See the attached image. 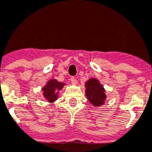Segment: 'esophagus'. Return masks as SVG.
I'll use <instances>...</instances> for the list:
<instances>
[{"instance_id":"obj_1","label":"esophagus","mask_w":152,"mask_h":152,"mask_svg":"<svg viewBox=\"0 0 152 152\" xmlns=\"http://www.w3.org/2000/svg\"><path fill=\"white\" fill-rule=\"evenodd\" d=\"M71 82H72V84H77V80H76V78H75V77H71Z\"/></svg>"}]
</instances>
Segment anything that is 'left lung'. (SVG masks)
<instances>
[{
  "instance_id": "obj_1",
  "label": "left lung",
  "mask_w": 152,
  "mask_h": 152,
  "mask_svg": "<svg viewBox=\"0 0 152 152\" xmlns=\"http://www.w3.org/2000/svg\"><path fill=\"white\" fill-rule=\"evenodd\" d=\"M85 94L89 102L94 107H100L107 99L106 90L98 79L91 77L85 83Z\"/></svg>"
}]
</instances>
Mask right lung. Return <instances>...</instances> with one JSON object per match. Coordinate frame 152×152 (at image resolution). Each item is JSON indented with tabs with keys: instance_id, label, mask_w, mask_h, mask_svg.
Here are the masks:
<instances>
[{
	"instance_id": "add662e5",
	"label": "right lung",
	"mask_w": 152,
	"mask_h": 152,
	"mask_svg": "<svg viewBox=\"0 0 152 152\" xmlns=\"http://www.w3.org/2000/svg\"><path fill=\"white\" fill-rule=\"evenodd\" d=\"M66 83L59 82L56 79H50L46 83L44 87L42 88L43 92V96L45 99L49 103H53L57 100L59 96V92L66 85Z\"/></svg>"
}]
</instances>
